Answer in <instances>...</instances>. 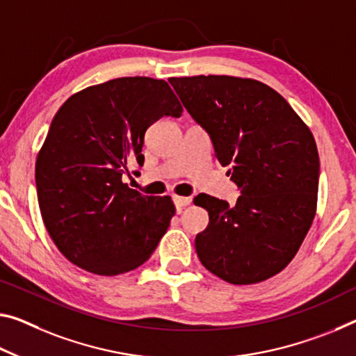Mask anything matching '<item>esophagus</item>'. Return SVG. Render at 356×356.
Instances as JSON below:
<instances>
[{"mask_svg":"<svg viewBox=\"0 0 356 356\" xmlns=\"http://www.w3.org/2000/svg\"><path fill=\"white\" fill-rule=\"evenodd\" d=\"M173 204L177 209H181V207H186L191 204V197H181V195H173Z\"/></svg>","mask_w":356,"mask_h":356,"instance_id":"esophagus-1","label":"esophagus"}]
</instances>
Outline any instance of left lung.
Segmentation results:
<instances>
[{"mask_svg":"<svg viewBox=\"0 0 356 356\" xmlns=\"http://www.w3.org/2000/svg\"><path fill=\"white\" fill-rule=\"evenodd\" d=\"M168 83L240 191L234 207L207 194L194 199L210 216L195 237L200 262L232 285L275 275L298 253L315 216L320 159L314 135L285 98L259 81L210 74Z\"/></svg>","mask_w":356,"mask_h":356,"instance_id":"left-lung-1","label":"left lung"}]
</instances>
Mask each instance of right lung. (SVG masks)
<instances>
[{
    "instance_id": "right-lung-1",
    "label": "right lung",
    "mask_w": 356,
    "mask_h": 356,
    "mask_svg": "<svg viewBox=\"0 0 356 356\" xmlns=\"http://www.w3.org/2000/svg\"><path fill=\"white\" fill-rule=\"evenodd\" d=\"M181 103L165 81L118 78L70 97L36 159L42 221L65 258L97 275H119L149 259L175 215L170 197L122 183L143 167L145 132Z\"/></svg>"
}]
</instances>
